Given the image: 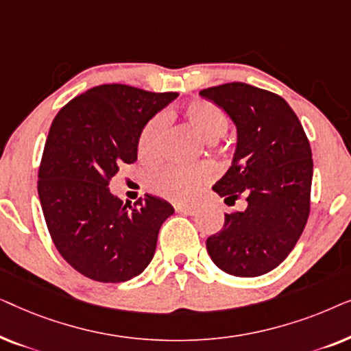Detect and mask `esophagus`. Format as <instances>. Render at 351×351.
Masks as SVG:
<instances>
[{
    "label": "esophagus",
    "mask_w": 351,
    "mask_h": 351,
    "mask_svg": "<svg viewBox=\"0 0 351 351\" xmlns=\"http://www.w3.org/2000/svg\"><path fill=\"white\" fill-rule=\"evenodd\" d=\"M176 210L179 214H185V215H195L196 214V208L193 206H184V204H177Z\"/></svg>",
    "instance_id": "obj_1"
}]
</instances>
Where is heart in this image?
<instances>
[{
	"mask_svg": "<svg viewBox=\"0 0 351 351\" xmlns=\"http://www.w3.org/2000/svg\"><path fill=\"white\" fill-rule=\"evenodd\" d=\"M182 117L204 141L213 142L223 136L228 119L217 105L209 100H193L182 112ZM165 119L155 117L138 134L137 155L142 161L158 160L162 143ZM210 180V171L206 166H171L158 171L148 179V189L176 203H190L199 190Z\"/></svg>",
	"mask_w": 351,
	"mask_h": 351,
	"instance_id": "1",
	"label": "heart"
}]
</instances>
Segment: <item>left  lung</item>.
I'll return each instance as SVG.
<instances>
[{
	"instance_id": "1",
	"label": "left lung",
	"mask_w": 351,
	"mask_h": 351,
	"mask_svg": "<svg viewBox=\"0 0 351 351\" xmlns=\"http://www.w3.org/2000/svg\"><path fill=\"white\" fill-rule=\"evenodd\" d=\"M237 126L230 169L213 190L233 206L244 196L243 213L225 214L220 232L206 247L220 270L254 278L276 268L299 241L310 214L313 160L304 128L278 94L246 83L203 89Z\"/></svg>"
}]
</instances>
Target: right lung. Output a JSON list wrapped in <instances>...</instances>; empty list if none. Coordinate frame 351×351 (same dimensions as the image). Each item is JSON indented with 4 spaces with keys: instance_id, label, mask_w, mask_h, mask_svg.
Instances as JSON below:
<instances>
[{
    "instance_id": "add662e5",
    "label": "right lung",
    "mask_w": 351,
    "mask_h": 351,
    "mask_svg": "<svg viewBox=\"0 0 351 351\" xmlns=\"http://www.w3.org/2000/svg\"><path fill=\"white\" fill-rule=\"evenodd\" d=\"M177 95L95 86L62 107L51 124L38 195L57 251L89 280L123 282L152 262L174 208L152 195L124 204L108 185L119 167L137 161L138 134Z\"/></svg>"
}]
</instances>
